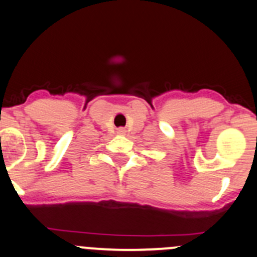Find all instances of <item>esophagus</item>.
Masks as SVG:
<instances>
[{"label": "esophagus", "mask_w": 257, "mask_h": 257, "mask_svg": "<svg viewBox=\"0 0 257 257\" xmlns=\"http://www.w3.org/2000/svg\"><path fill=\"white\" fill-rule=\"evenodd\" d=\"M125 133V131H124L123 128H120V129H118V134H124Z\"/></svg>", "instance_id": "1"}]
</instances>
